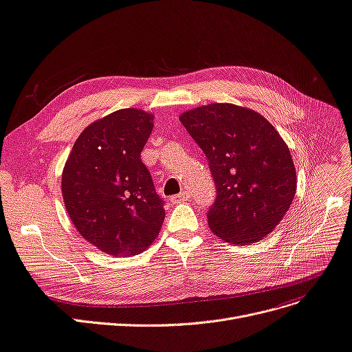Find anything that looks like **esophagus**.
<instances>
[{"instance_id": "34e87169", "label": "esophagus", "mask_w": 352, "mask_h": 352, "mask_svg": "<svg viewBox=\"0 0 352 352\" xmlns=\"http://www.w3.org/2000/svg\"><path fill=\"white\" fill-rule=\"evenodd\" d=\"M190 198V192L188 191H181L179 194H177V195H173L171 197V203L173 204H178V203H184V201H187Z\"/></svg>"}]
</instances>
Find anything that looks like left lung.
Returning <instances> with one entry per match:
<instances>
[{"mask_svg": "<svg viewBox=\"0 0 352 352\" xmlns=\"http://www.w3.org/2000/svg\"><path fill=\"white\" fill-rule=\"evenodd\" d=\"M203 149L216 186L207 211L214 234L233 244L256 243L276 227L295 197L289 148L262 115L212 103L179 116Z\"/></svg>", "mask_w": 352, "mask_h": 352, "instance_id": "1", "label": "left lung"}]
</instances>
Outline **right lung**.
<instances>
[{
    "instance_id": "1",
    "label": "right lung",
    "mask_w": 352,
    "mask_h": 352,
    "mask_svg": "<svg viewBox=\"0 0 352 352\" xmlns=\"http://www.w3.org/2000/svg\"><path fill=\"white\" fill-rule=\"evenodd\" d=\"M152 115L120 109L89 125L62 177L66 210L78 232L102 252L133 256L158 236L164 200L141 160Z\"/></svg>"
}]
</instances>
